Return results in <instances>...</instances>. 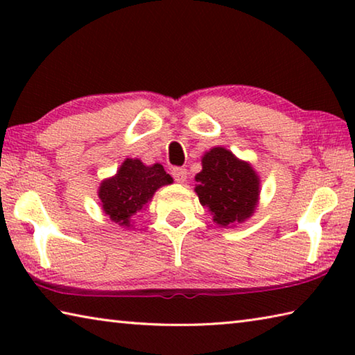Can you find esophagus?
<instances>
[{"mask_svg": "<svg viewBox=\"0 0 355 355\" xmlns=\"http://www.w3.org/2000/svg\"><path fill=\"white\" fill-rule=\"evenodd\" d=\"M172 177L177 183H184L186 178H188V171H186L184 167H173Z\"/></svg>", "mask_w": 355, "mask_h": 355, "instance_id": "34e87169", "label": "esophagus"}]
</instances>
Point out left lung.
Returning a JSON list of instances; mask_svg holds the SVG:
<instances>
[{
	"instance_id": "1",
	"label": "left lung",
	"mask_w": 355,
	"mask_h": 355,
	"mask_svg": "<svg viewBox=\"0 0 355 355\" xmlns=\"http://www.w3.org/2000/svg\"><path fill=\"white\" fill-rule=\"evenodd\" d=\"M196 192L219 225L243 222L254 213L260 180L252 167L222 147L203 155L202 172L196 175Z\"/></svg>"
}]
</instances>
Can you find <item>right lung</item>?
Returning <instances> with one entry per match:
<instances>
[{"label":"right lung","instance_id":"1","mask_svg":"<svg viewBox=\"0 0 355 355\" xmlns=\"http://www.w3.org/2000/svg\"><path fill=\"white\" fill-rule=\"evenodd\" d=\"M172 177L161 164L144 166L139 159H125L116 177L105 180L98 189L103 211L119 225L130 227L136 214L152 199L155 191L171 184Z\"/></svg>","mask_w":355,"mask_h":355}]
</instances>
